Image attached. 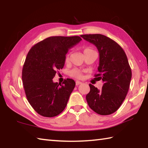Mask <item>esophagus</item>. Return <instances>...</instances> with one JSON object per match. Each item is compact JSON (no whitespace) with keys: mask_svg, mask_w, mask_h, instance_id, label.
Returning <instances> with one entry per match:
<instances>
[{"mask_svg":"<svg viewBox=\"0 0 148 148\" xmlns=\"http://www.w3.org/2000/svg\"><path fill=\"white\" fill-rule=\"evenodd\" d=\"M81 84H82V83L81 82H79V81L76 82V85H81Z\"/></svg>","mask_w":148,"mask_h":148,"instance_id":"34e87169","label":"esophagus"}]
</instances>
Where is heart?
I'll return each instance as SVG.
<instances>
[{"label": "heart", "instance_id": "b5f03b06", "mask_svg": "<svg viewBox=\"0 0 148 148\" xmlns=\"http://www.w3.org/2000/svg\"><path fill=\"white\" fill-rule=\"evenodd\" d=\"M93 50L92 48L90 47H86L84 50H83V52L84 53L90 52V51H92ZM69 58H70V54L68 53L66 54V57H65V61H68L69 60ZM69 75L72 77H74L75 78H77V79H81L82 77V72L79 69H74L71 70V71L69 72Z\"/></svg>", "mask_w": 148, "mask_h": 148}]
</instances>
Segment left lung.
Listing matches in <instances>:
<instances>
[{"mask_svg":"<svg viewBox=\"0 0 148 148\" xmlns=\"http://www.w3.org/2000/svg\"><path fill=\"white\" fill-rule=\"evenodd\" d=\"M81 37L97 47L100 54L98 74L95 76L103 82L99 90L89 84L86 100L90 108L100 115L116 111L125 100L132 73L124 50L109 37L101 34H85Z\"/></svg>","mask_w":148,"mask_h":148,"instance_id":"8db88e82","label":"left lung"}]
</instances>
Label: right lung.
Returning a JSON list of instances; mask_svg holds the SVG:
<instances>
[{
  "mask_svg": "<svg viewBox=\"0 0 148 148\" xmlns=\"http://www.w3.org/2000/svg\"><path fill=\"white\" fill-rule=\"evenodd\" d=\"M82 41L79 36H53L34 45L24 63L22 79L26 96L39 114L53 117L62 112L75 87L73 79L53 83L56 72L65 65L70 48Z\"/></svg>",
  "mask_w": 148,
  "mask_h": 148,
  "instance_id": "1",
  "label": "right lung"
}]
</instances>
